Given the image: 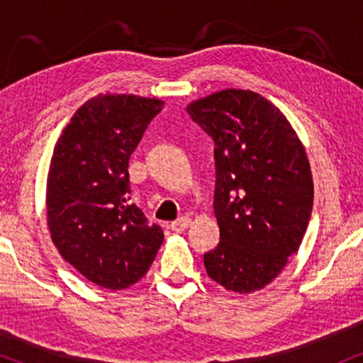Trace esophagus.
I'll return each instance as SVG.
<instances>
[{"instance_id":"esophagus-1","label":"esophagus","mask_w":363,"mask_h":363,"mask_svg":"<svg viewBox=\"0 0 363 363\" xmlns=\"http://www.w3.org/2000/svg\"><path fill=\"white\" fill-rule=\"evenodd\" d=\"M191 225V220L188 216H182L180 220H177V221H173L172 225H170V228H172V231H175V233H180V231H183V230H186L188 226Z\"/></svg>"}]
</instances>
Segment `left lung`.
Returning <instances> with one entry per match:
<instances>
[{
	"mask_svg": "<svg viewBox=\"0 0 363 363\" xmlns=\"http://www.w3.org/2000/svg\"><path fill=\"white\" fill-rule=\"evenodd\" d=\"M216 143L215 215L220 245L208 276L251 294L271 284L304 240L314 203L306 148L284 113L261 94L226 89L188 104Z\"/></svg>",
	"mask_w": 363,
	"mask_h": 363,
	"instance_id": "left-lung-1",
	"label": "left lung"
}]
</instances>
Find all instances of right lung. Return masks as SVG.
<instances>
[{
	"instance_id": "obj_1",
	"label": "right lung",
	"mask_w": 363,
	"mask_h": 363,
	"mask_svg": "<svg viewBox=\"0 0 363 363\" xmlns=\"http://www.w3.org/2000/svg\"><path fill=\"white\" fill-rule=\"evenodd\" d=\"M163 106L155 97L99 94L74 112L54 147L48 230L59 255L104 289L140 281L163 242L160 226L128 203V160Z\"/></svg>"
}]
</instances>
